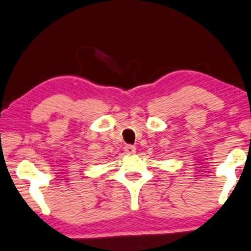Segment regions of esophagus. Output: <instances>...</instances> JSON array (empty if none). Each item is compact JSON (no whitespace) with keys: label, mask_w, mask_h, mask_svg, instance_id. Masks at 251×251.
Wrapping results in <instances>:
<instances>
[{"label":"esophagus","mask_w":251,"mask_h":251,"mask_svg":"<svg viewBox=\"0 0 251 251\" xmlns=\"http://www.w3.org/2000/svg\"><path fill=\"white\" fill-rule=\"evenodd\" d=\"M125 151H126V154H132V153L136 152V148L134 147V145H130V144L126 145Z\"/></svg>","instance_id":"obj_1"}]
</instances>
